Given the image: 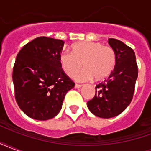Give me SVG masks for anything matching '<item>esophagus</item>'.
I'll return each mask as SVG.
<instances>
[{"label":"esophagus","mask_w":151,"mask_h":151,"mask_svg":"<svg viewBox=\"0 0 151 151\" xmlns=\"http://www.w3.org/2000/svg\"><path fill=\"white\" fill-rule=\"evenodd\" d=\"M81 86H82V85H79V84H75V86H74V87H75L76 89H78V88H80Z\"/></svg>","instance_id":"1"}]
</instances>
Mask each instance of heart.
Returning a JSON list of instances; mask_svg holds the SVG:
<instances>
[{"label":"heart","mask_w":151,"mask_h":151,"mask_svg":"<svg viewBox=\"0 0 151 151\" xmlns=\"http://www.w3.org/2000/svg\"><path fill=\"white\" fill-rule=\"evenodd\" d=\"M72 53L63 52L59 57L61 68L67 75L73 78L82 69L78 77L80 82L95 78L96 81L107 78L113 72L116 65V54L112 47L102 43L82 41L71 46Z\"/></svg>","instance_id":"b5f03b06"}]
</instances>
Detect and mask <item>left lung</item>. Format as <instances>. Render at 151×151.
I'll return each instance as SVG.
<instances>
[{
	"label": "left lung",
	"instance_id": "8db88e82",
	"mask_svg": "<svg viewBox=\"0 0 151 151\" xmlns=\"http://www.w3.org/2000/svg\"><path fill=\"white\" fill-rule=\"evenodd\" d=\"M116 54V65L108 80L95 87V95L87 102L89 110L100 118H111L123 112L132 101L138 75L133 50L116 39L108 40Z\"/></svg>",
	"mask_w": 151,
	"mask_h": 151
}]
</instances>
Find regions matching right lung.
Returning a JSON list of instances; mask_svg holds the SVG:
<instances>
[{
	"label": "right lung",
	"instance_id": "add662e5",
	"mask_svg": "<svg viewBox=\"0 0 151 151\" xmlns=\"http://www.w3.org/2000/svg\"><path fill=\"white\" fill-rule=\"evenodd\" d=\"M64 41L38 37L22 48L13 69L15 99L27 116L38 120L55 117L74 82L61 69Z\"/></svg>",
	"mask_w": 151,
	"mask_h": 151
}]
</instances>
